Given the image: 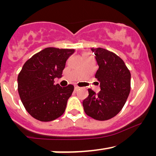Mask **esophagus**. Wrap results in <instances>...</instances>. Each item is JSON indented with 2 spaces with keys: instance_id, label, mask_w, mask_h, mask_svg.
<instances>
[{
  "instance_id": "1",
  "label": "esophagus",
  "mask_w": 156,
  "mask_h": 156,
  "mask_svg": "<svg viewBox=\"0 0 156 156\" xmlns=\"http://www.w3.org/2000/svg\"><path fill=\"white\" fill-rule=\"evenodd\" d=\"M79 89V87H78V86H75V90H78Z\"/></svg>"
}]
</instances>
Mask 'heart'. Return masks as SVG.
Returning a JSON list of instances; mask_svg holds the SVG:
<instances>
[{"label":"heart","instance_id":"heart-1","mask_svg":"<svg viewBox=\"0 0 156 156\" xmlns=\"http://www.w3.org/2000/svg\"><path fill=\"white\" fill-rule=\"evenodd\" d=\"M90 56V54L89 53H87V52H85V53H83L82 56Z\"/></svg>","mask_w":156,"mask_h":156}]
</instances>
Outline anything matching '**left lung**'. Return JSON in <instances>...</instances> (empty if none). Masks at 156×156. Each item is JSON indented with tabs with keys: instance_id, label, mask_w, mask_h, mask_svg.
<instances>
[{
	"instance_id": "1",
	"label": "left lung",
	"mask_w": 156,
	"mask_h": 156,
	"mask_svg": "<svg viewBox=\"0 0 156 156\" xmlns=\"http://www.w3.org/2000/svg\"><path fill=\"white\" fill-rule=\"evenodd\" d=\"M96 56L98 70L95 78L101 90L96 94L88 89L89 95L83 101L86 114L98 121L115 117L125 106L130 91V72L124 61L109 50L91 48Z\"/></svg>"
}]
</instances>
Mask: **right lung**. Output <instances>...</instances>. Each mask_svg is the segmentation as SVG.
I'll use <instances>...</instances> for the list:
<instances>
[{
  "label": "right lung",
  "instance_id": "right-lung-1",
  "mask_svg": "<svg viewBox=\"0 0 156 156\" xmlns=\"http://www.w3.org/2000/svg\"><path fill=\"white\" fill-rule=\"evenodd\" d=\"M74 49L47 48L33 55L18 75V92L26 111L41 122H51L64 113L74 90L69 84H54L61 78L68 58Z\"/></svg>",
  "mask_w": 156,
  "mask_h": 156
}]
</instances>
